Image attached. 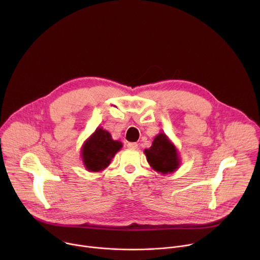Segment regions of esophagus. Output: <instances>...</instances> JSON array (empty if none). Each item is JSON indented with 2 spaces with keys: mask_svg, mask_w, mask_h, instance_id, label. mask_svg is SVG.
I'll list each match as a JSON object with an SVG mask.
<instances>
[{
  "mask_svg": "<svg viewBox=\"0 0 260 260\" xmlns=\"http://www.w3.org/2000/svg\"><path fill=\"white\" fill-rule=\"evenodd\" d=\"M127 147L129 149H137L138 144L137 143H127Z\"/></svg>",
  "mask_w": 260,
  "mask_h": 260,
  "instance_id": "1",
  "label": "esophagus"
}]
</instances>
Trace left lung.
<instances>
[{
  "mask_svg": "<svg viewBox=\"0 0 260 260\" xmlns=\"http://www.w3.org/2000/svg\"><path fill=\"white\" fill-rule=\"evenodd\" d=\"M144 153L150 167L162 175L174 173L181 165L176 146L165 133L158 134L151 147L145 149Z\"/></svg>",
  "mask_w": 260,
  "mask_h": 260,
  "instance_id": "1",
  "label": "left lung"
}]
</instances>
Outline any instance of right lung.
<instances>
[{"label":"right lung","mask_w":260,"mask_h":260,"mask_svg":"<svg viewBox=\"0 0 260 260\" xmlns=\"http://www.w3.org/2000/svg\"><path fill=\"white\" fill-rule=\"evenodd\" d=\"M122 148V143L112 139L103 127H98L81 147V157L88 172H101L112 161Z\"/></svg>","instance_id":"right-lung-1"}]
</instances>
